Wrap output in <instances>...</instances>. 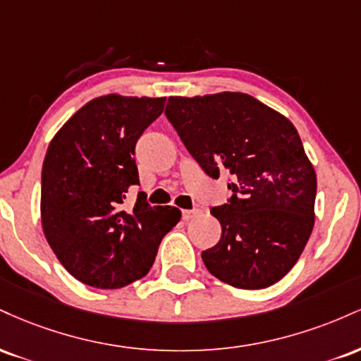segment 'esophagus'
<instances>
[{
  "instance_id": "1",
  "label": "esophagus",
  "mask_w": 361,
  "mask_h": 361,
  "mask_svg": "<svg viewBox=\"0 0 361 361\" xmlns=\"http://www.w3.org/2000/svg\"><path fill=\"white\" fill-rule=\"evenodd\" d=\"M198 214H200V210H198V209H193V210H183V214H181V215H183L185 221H190V219L197 217Z\"/></svg>"
}]
</instances>
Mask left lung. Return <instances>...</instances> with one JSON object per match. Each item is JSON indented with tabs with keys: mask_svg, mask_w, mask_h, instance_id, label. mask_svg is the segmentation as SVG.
Here are the masks:
<instances>
[{
	"mask_svg": "<svg viewBox=\"0 0 361 361\" xmlns=\"http://www.w3.org/2000/svg\"><path fill=\"white\" fill-rule=\"evenodd\" d=\"M164 114L207 175L233 176L229 204L212 209L222 235L202 252L207 270L238 288L276 283L300 258L316 219L317 178L297 128L239 91L169 97Z\"/></svg>",
	"mask_w": 361,
	"mask_h": 361,
	"instance_id": "8db88e82",
	"label": "left lung"
}]
</instances>
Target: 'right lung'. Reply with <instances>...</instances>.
Instances as JSON below:
<instances>
[{
	"label": "right lung",
	"mask_w": 361,
	"mask_h": 361,
	"mask_svg": "<svg viewBox=\"0 0 361 361\" xmlns=\"http://www.w3.org/2000/svg\"><path fill=\"white\" fill-rule=\"evenodd\" d=\"M166 98L111 93L81 106L49 144L42 166L40 217L49 246L76 280L122 288L151 270L161 239L181 219L176 207H151L139 183L135 142L163 114Z\"/></svg>",
	"instance_id": "add662e5"
}]
</instances>
